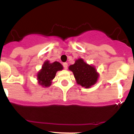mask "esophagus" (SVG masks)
I'll return each instance as SVG.
<instances>
[{
  "instance_id": "obj_1",
  "label": "esophagus",
  "mask_w": 134,
  "mask_h": 134,
  "mask_svg": "<svg viewBox=\"0 0 134 134\" xmlns=\"http://www.w3.org/2000/svg\"><path fill=\"white\" fill-rule=\"evenodd\" d=\"M63 66L64 67L65 69H67V67H68V64H67V63H63Z\"/></svg>"
}]
</instances>
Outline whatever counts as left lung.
I'll list each match as a JSON object with an SVG mask.
<instances>
[{"mask_svg":"<svg viewBox=\"0 0 134 134\" xmlns=\"http://www.w3.org/2000/svg\"><path fill=\"white\" fill-rule=\"evenodd\" d=\"M69 69L74 74L77 83L85 88L90 87L96 83L99 77L96 69L87 64L82 59L77 60Z\"/></svg>","mask_w":134,"mask_h":134,"instance_id":"left-lung-1","label":"left lung"}]
</instances>
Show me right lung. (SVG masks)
Segmentation results:
<instances>
[{"instance_id": "right-lung-1", "label": "right lung", "mask_w": 134, "mask_h": 134, "mask_svg": "<svg viewBox=\"0 0 134 134\" xmlns=\"http://www.w3.org/2000/svg\"><path fill=\"white\" fill-rule=\"evenodd\" d=\"M63 69V66L59 62L50 63L45 61L42 67V69L38 73L37 78L39 83L43 87H49L51 85V81L55 78L57 71Z\"/></svg>"}]
</instances>
